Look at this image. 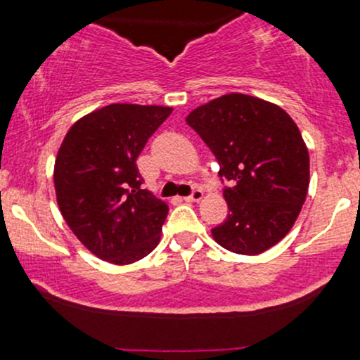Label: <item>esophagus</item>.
I'll return each mask as SVG.
<instances>
[{
    "instance_id": "obj_1",
    "label": "esophagus",
    "mask_w": 360,
    "mask_h": 360,
    "mask_svg": "<svg viewBox=\"0 0 360 360\" xmlns=\"http://www.w3.org/2000/svg\"><path fill=\"white\" fill-rule=\"evenodd\" d=\"M203 198V191L202 190H195L193 193L190 195V197H184L183 200H186V202H200Z\"/></svg>"
}]
</instances>
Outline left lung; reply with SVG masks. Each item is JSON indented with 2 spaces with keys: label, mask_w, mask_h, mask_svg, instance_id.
Instances as JSON below:
<instances>
[{
  "label": "left lung",
  "mask_w": 360,
  "mask_h": 360,
  "mask_svg": "<svg viewBox=\"0 0 360 360\" xmlns=\"http://www.w3.org/2000/svg\"><path fill=\"white\" fill-rule=\"evenodd\" d=\"M230 183L226 221L212 228L221 248L261 254L291 231L307 200L310 157L294 120L281 106L226 94L186 116Z\"/></svg>",
  "instance_id": "1"
}]
</instances>
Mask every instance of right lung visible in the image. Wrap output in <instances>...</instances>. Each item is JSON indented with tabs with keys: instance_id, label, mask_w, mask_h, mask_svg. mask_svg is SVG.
<instances>
[{
	"instance_id": "right-lung-1",
	"label": "right lung",
	"mask_w": 360,
	"mask_h": 360,
	"mask_svg": "<svg viewBox=\"0 0 360 360\" xmlns=\"http://www.w3.org/2000/svg\"><path fill=\"white\" fill-rule=\"evenodd\" d=\"M170 112L110 104L72 123L60 144L53 167L60 214L99 259L130 264L158 245L169 205L141 190L136 160Z\"/></svg>"
}]
</instances>
